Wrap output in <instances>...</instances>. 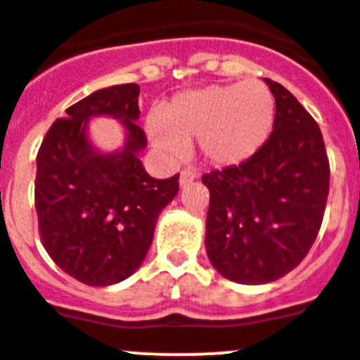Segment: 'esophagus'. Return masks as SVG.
<instances>
[{
	"label": "esophagus",
	"mask_w": 360,
	"mask_h": 360,
	"mask_svg": "<svg viewBox=\"0 0 360 360\" xmlns=\"http://www.w3.org/2000/svg\"><path fill=\"white\" fill-rule=\"evenodd\" d=\"M194 178H196V171L184 169L182 173H180V186H182V187L189 186V184L194 182Z\"/></svg>",
	"instance_id": "1"
}]
</instances>
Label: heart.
Listing matches in <instances>:
<instances>
[{
    "label": "heart",
    "mask_w": 360,
    "mask_h": 360,
    "mask_svg": "<svg viewBox=\"0 0 360 360\" xmlns=\"http://www.w3.org/2000/svg\"><path fill=\"white\" fill-rule=\"evenodd\" d=\"M272 123V94L263 83L249 79L176 95L160 120L148 123V134L171 157L184 155L186 143L198 139L205 160L237 166L262 148Z\"/></svg>",
    "instance_id": "obj_1"
}]
</instances>
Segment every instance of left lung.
Listing matches in <instances>:
<instances>
[{"label": "left lung", "mask_w": 360, "mask_h": 360, "mask_svg": "<svg viewBox=\"0 0 360 360\" xmlns=\"http://www.w3.org/2000/svg\"><path fill=\"white\" fill-rule=\"evenodd\" d=\"M265 81L276 98L270 138L245 162L201 176L210 191L208 259L240 285L279 279L306 258L328 196L320 127L283 84Z\"/></svg>", "instance_id": "left-lung-1"}]
</instances>
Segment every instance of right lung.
Instances as JSON below:
<instances>
[{"label": "right lung", "instance_id": "right-lung-1", "mask_svg": "<svg viewBox=\"0 0 360 360\" xmlns=\"http://www.w3.org/2000/svg\"><path fill=\"white\" fill-rule=\"evenodd\" d=\"M139 86L116 84L67 109L37 153L35 208L44 248L63 272L88 286H109L138 270L162 208L176 196L178 176L157 180L138 153L146 134L138 125ZM122 120V153H95L86 138L90 115Z\"/></svg>", "mask_w": 360, "mask_h": 360}]
</instances>
